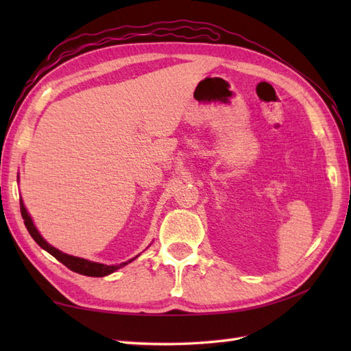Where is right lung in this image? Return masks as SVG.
Masks as SVG:
<instances>
[{
    "label": "right lung",
    "instance_id": "obj_1",
    "mask_svg": "<svg viewBox=\"0 0 351 351\" xmlns=\"http://www.w3.org/2000/svg\"><path fill=\"white\" fill-rule=\"evenodd\" d=\"M21 214H22V219H24V223H25V228L29 232V235L33 237V240L40 245V247L43 250H47L48 253H51L52 256H54L57 261H60L62 264H64L68 268H71L72 271L75 273H80V274H84V276H92V278H102V276H108L111 273H114L116 270H119V268L125 267L126 264H130L131 261H134L136 258H132L130 261H126V263H122L119 265H106V264H99V263H92V261H87V259H83V258H77V256H72V255H68V253H63L56 247H52L51 244H48L47 241L43 240V237L39 234V230L36 229L34 223L32 220V217H29V214L27 213L25 206H24V202H22L21 199Z\"/></svg>",
    "mask_w": 351,
    "mask_h": 351
}]
</instances>
